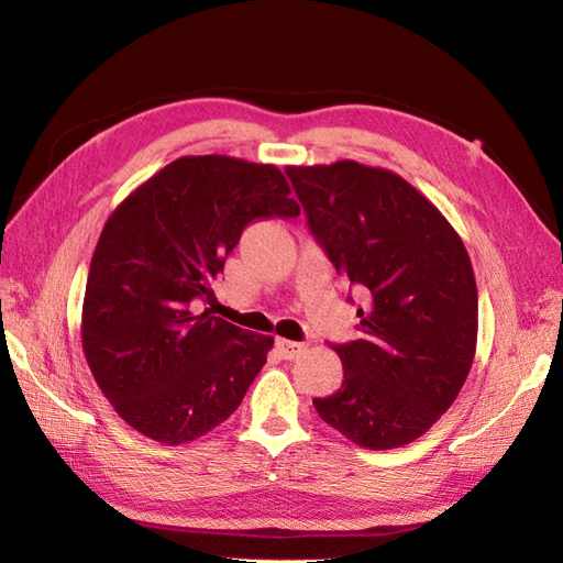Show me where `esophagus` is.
<instances>
[{
  "mask_svg": "<svg viewBox=\"0 0 563 563\" xmlns=\"http://www.w3.org/2000/svg\"><path fill=\"white\" fill-rule=\"evenodd\" d=\"M275 345H278V351H280L285 361H297V357H300L307 351L305 343L288 341V339H278V341H275Z\"/></svg>",
  "mask_w": 563,
  "mask_h": 563,
  "instance_id": "esophagus-1",
  "label": "esophagus"
}]
</instances>
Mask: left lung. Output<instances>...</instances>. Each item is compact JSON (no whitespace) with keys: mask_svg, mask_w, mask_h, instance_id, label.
Returning <instances> with one entry per match:
<instances>
[{"mask_svg":"<svg viewBox=\"0 0 563 563\" xmlns=\"http://www.w3.org/2000/svg\"><path fill=\"white\" fill-rule=\"evenodd\" d=\"M309 230L357 285L361 339L336 345L343 382L314 409L367 450L421 438L470 375L479 302L462 236L399 174L353 159L288 166Z\"/></svg>","mask_w":563,"mask_h":563,"instance_id":"1","label":"left lung"}]
</instances>
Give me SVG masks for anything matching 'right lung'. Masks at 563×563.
I'll use <instances>...</instances> for the list:
<instances>
[{"mask_svg": "<svg viewBox=\"0 0 563 563\" xmlns=\"http://www.w3.org/2000/svg\"><path fill=\"white\" fill-rule=\"evenodd\" d=\"M297 218L278 166L178 157L106 220L81 307V349L118 416L162 445L210 433L242 404L273 336L202 309L256 218Z\"/></svg>", "mask_w": 563, "mask_h": 563, "instance_id": "obj_1", "label": "right lung"}]
</instances>
